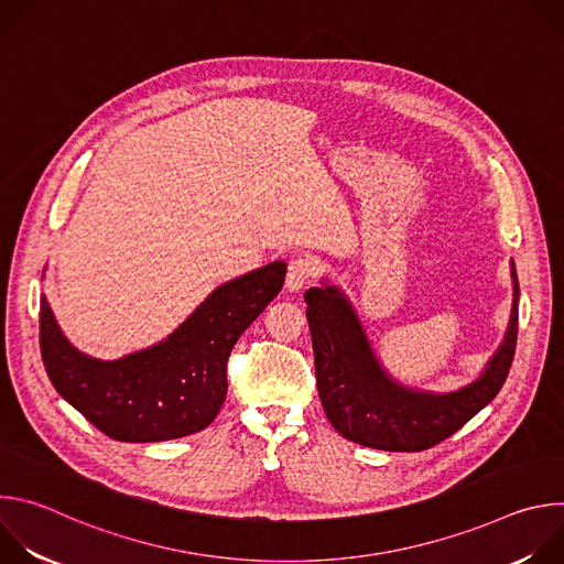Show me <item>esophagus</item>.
I'll use <instances>...</instances> for the list:
<instances>
[{"label":"esophagus","instance_id":"34e87169","mask_svg":"<svg viewBox=\"0 0 564 564\" xmlns=\"http://www.w3.org/2000/svg\"><path fill=\"white\" fill-rule=\"evenodd\" d=\"M318 268L316 261L312 257H294L288 265V274H285V288L288 290H301L305 283H310L316 276Z\"/></svg>","mask_w":564,"mask_h":564}]
</instances>
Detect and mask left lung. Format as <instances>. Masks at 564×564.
<instances>
[{
    "label": "left lung",
    "mask_w": 564,
    "mask_h": 564,
    "mask_svg": "<svg viewBox=\"0 0 564 564\" xmlns=\"http://www.w3.org/2000/svg\"><path fill=\"white\" fill-rule=\"evenodd\" d=\"M516 301L505 344L485 375L448 394L417 392L394 383L372 355L359 318L346 296L333 288H310L303 299L312 335L316 388L330 424L346 440L397 453L426 451L457 433L500 392L518 344Z\"/></svg>",
    "instance_id": "1"
}]
</instances>
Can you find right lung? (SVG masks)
Returning a JSON list of instances; mask_svg holds the SVG:
<instances>
[{"mask_svg": "<svg viewBox=\"0 0 564 564\" xmlns=\"http://www.w3.org/2000/svg\"><path fill=\"white\" fill-rule=\"evenodd\" d=\"M274 261L216 288L165 341L116 361L75 350L40 301L46 375L68 404L118 442H165L203 431L227 394V359L252 321L281 292Z\"/></svg>", "mask_w": 564, "mask_h": 564, "instance_id": "1", "label": "right lung"}]
</instances>
